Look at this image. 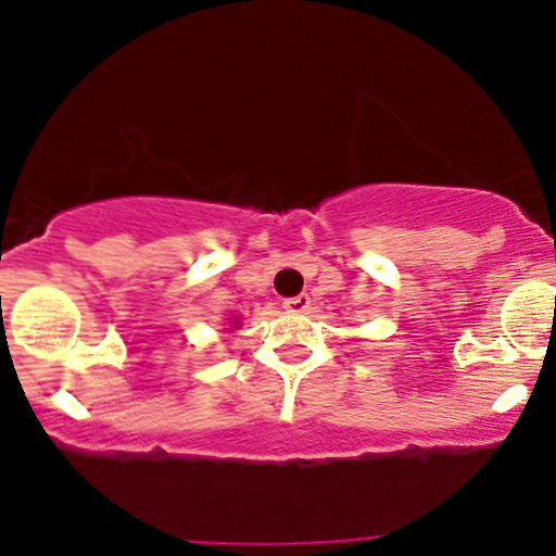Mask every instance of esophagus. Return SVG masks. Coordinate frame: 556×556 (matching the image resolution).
Instances as JSON below:
<instances>
[{
	"instance_id": "34e87169",
	"label": "esophagus",
	"mask_w": 556,
	"mask_h": 556,
	"mask_svg": "<svg viewBox=\"0 0 556 556\" xmlns=\"http://www.w3.org/2000/svg\"><path fill=\"white\" fill-rule=\"evenodd\" d=\"M282 306L288 312H293V315H304V312H309L312 299L306 293H301V295H293V299H285Z\"/></svg>"
}]
</instances>
